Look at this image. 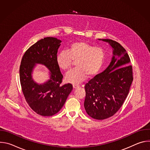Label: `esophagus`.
<instances>
[{
    "mask_svg": "<svg viewBox=\"0 0 150 150\" xmlns=\"http://www.w3.org/2000/svg\"><path fill=\"white\" fill-rule=\"evenodd\" d=\"M79 85H73V88H74V89H76V88H79Z\"/></svg>",
    "mask_w": 150,
    "mask_h": 150,
    "instance_id": "esophagus-1",
    "label": "esophagus"
}]
</instances>
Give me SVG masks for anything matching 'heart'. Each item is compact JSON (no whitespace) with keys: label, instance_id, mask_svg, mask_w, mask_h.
<instances>
[{"label":"heart","instance_id":"obj_1","mask_svg":"<svg viewBox=\"0 0 150 150\" xmlns=\"http://www.w3.org/2000/svg\"><path fill=\"white\" fill-rule=\"evenodd\" d=\"M106 59V53L101 47H96L88 42L77 41L72 43L67 51H62L56 56L58 67L62 71L70 69L74 60L76 68L66 75L67 81L73 84H79L86 79L88 75L94 77L103 69Z\"/></svg>","mask_w":150,"mask_h":150}]
</instances>
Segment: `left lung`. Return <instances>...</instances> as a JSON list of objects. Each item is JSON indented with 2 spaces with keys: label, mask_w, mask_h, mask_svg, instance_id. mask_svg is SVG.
I'll return each mask as SVG.
<instances>
[{
  "label": "left lung",
  "mask_w": 150,
  "mask_h": 150,
  "mask_svg": "<svg viewBox=\"0 0 150 150\" xmlns=\"http://www.w3.org/2000/svg\"><path fill=\"white\" fill-rule=\"evenodd\" d=\"M98 40L108 42L113 56L109 67L85 84L84 108L90 117L103 120L121 108L129 93L133 73L129 56L119 42L110 39Z\"/></svg>",
  "instance_id": "8db88e82"
}]
</instances>
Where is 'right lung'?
I'll use <instances>...</instances> for the list:
<instances>
[{"mask_svg":"<svg viewBox=\"0 0 150 150\" xmlns=\"http://www.w3.org/2000/svg\"><path fill=\"white\" fill-rule=\"evenodd\" d=\"M61 42L54 37L42 38L25 52L21 62L19 78L25 98L33 110L42 116L56 114L73 88L71 83L61 85L63 75L56 61ZM36 64H43L50 71V79L42 84L32 77Z\"/></svg>","mask_w":150,"mask_h":150,"instance_id":"right-lung-1","label":"right lung"}]
</instances>
